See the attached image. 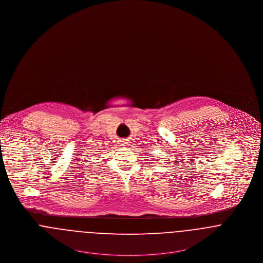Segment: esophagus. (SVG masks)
Wrapping results in <instances>:
<instances>
[{"instance_id": "esophagus-1", "label": "esophagus", "mask_w": 263, "mask_h": 263, "mask_svg": "<svg viewBox=\"0 0 263 263\" xmlns=\"http://www.w3.org/2000/svg\"><path fill=\"white\" fill-rule=\"evenodd\" d=\"M127 143H129L127 139H124L121 141V145H123V146H126V145H127Z\"/></svg>"}]
</instances>
